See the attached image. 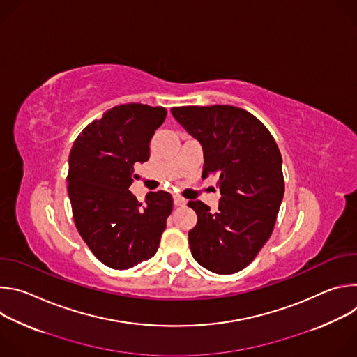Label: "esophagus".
I'll use <instances>...</instances> for the list:
<instances>
[{
  "label": "esophagus",
  "instance_id": "1",
  "mask_svg": "<svg viewBox=\"0 0 357 357\" xmlns=\"http://www.w3.org/2000/svg\"><path fill=\"white\" fill-rule=\"evenodd\" d=\"M174 203H175V206H185L186 200L182 196L176 195V196H174Z\"/></svg>",
  "mask_w": 357,
  "mask_h": 357
}]
</instances>
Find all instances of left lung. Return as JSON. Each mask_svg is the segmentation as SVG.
Listing matches in <instances>:
<instances>
[{"label":"left lung","instance_id":"1","mask_svg":"<svg viewBox=\"0 0 357 357\" xmlns=\"http://www.w3.org/2000/svg\"><path fill=\"white\" fill-rule=\"evenodd\" d=\"M172 116L203 146L202 179L219 176L218 211L200 200L188 206L197 215L189 231L193 259L216 274L247 267L275 226L284 196L282 160L267 127L234 106L174 107Z\"/></svg>","mask_w":357,"mask_h":357}]
</instances>
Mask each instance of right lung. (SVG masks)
<instances>
[{"label": "right lung", "instance_id": "right-lung-1", "mask_svg": "<svg viewBox=\"0 0 357 357\" xmlns=\"http://www.w3.org/2000/svg\"><path fill=\"white\" fill-rule=\"evenodd\" d=\"M164 107L116 106L76 138L68 193L76 229L94 256L110 268L128 270L158 250L174 199L149 192L145 203L128 190L137 162L149 158V141L165 121Z\"/></svg>", "mask_w": 357, "mask_h": 357}]
</instances>
